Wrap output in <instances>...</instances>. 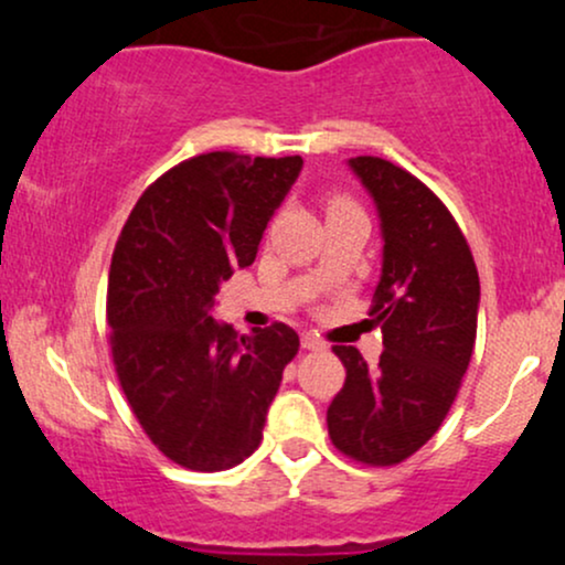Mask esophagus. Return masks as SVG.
<instances>
[{
  "label": "esophagus",
  "mask_w": 565,
  "mask_h": 565,
  "mask_svg": "<svg viewBox=\"0 0 565 565\" xmlns=\"http://www.w3.org/2000/svg\"><path fill=\"white\" fill-rule=\"evenodd\" d=\"M302 348H305V350H327V342H323L319 334L305 332V334H302Z\"/></svg>",
  "instance_id": "34e87169"
}]
</instances>
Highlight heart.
I'll use <instances>...</instances> for the list:
<instances>
[{
	"label": "heart",
	"mask_w": 565,
	"mask_h": 565,
	"mask_svg": "<svg viewBox=\"0 0 565 565\" xmlns=\"http://www.w3.org/2000/svg\"><path fill=\"white\" fill-rule=\"evenodd\" d=\"M342 206H355V204L348 196H340V193H337V196H329L327 210H342Z\"/></svg>",
	"instance_id": "heart-1"
}]
</instances>
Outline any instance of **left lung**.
Masks as SVG:
<instances>
[{"mask_svg": "<svg viewBox=\"0 0 565 565\" xmlns=\"http://www.w3.org/2000/svg\"><path fill=\"white\" fill-rule=\"evenodd\" d=\"M382 225V276L372 308L382 329L380 364L334 345L345 385L329 404V438L372 468L404 462L436 436L476 348L481 284L468 238L446 204L404 167L350 159Z\"/></svg>", "mask_w": 565, "mask_h": 565, "instance_id": "8db88e82", "label": "left lung"}]
</instances>
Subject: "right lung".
<instances>
[{
  "label": "right lung",
  "instance_id": "1",
  "mask_svg": "<svg viewBox=\"0 0 565 565\" xmlns=\"http://www.w3.org/2000/svg\"><path fill=\"white\" fill-rule=\"evenodd\" d=\"M300 170V157L199 153L148 185L119 233L106 297L116 377L146 436L180 468L244 462L300 350L281 321L246 337L210 316L220 284L255 263Z\"/></svg>",
  "mask_w": 565,
  "mask_h": 565
}]
</instances>
